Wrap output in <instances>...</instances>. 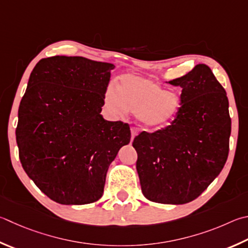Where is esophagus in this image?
I'll use <instances>...</instances> for the list:
<instances>
[{
	"instance_id": "esophagus-1",
	"label": "esophagus",
	"mask_w": 248,
	"mask_h": 248,
	"mask_svg": "<svg viewBox=\"0 0 248 248\" xmlns=\"http://www.w3.org/2000/svg\"><path fill=\"white\" fill-rule=\"evenodd\" d=\"M137 134H138V129L132 127V128H131V138H132V140L134 139V137L137 136Z\"/></svg>"
}]
</instances>
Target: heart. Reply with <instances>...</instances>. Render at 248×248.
Returning <instances> with one entry per match:
<instances>
[{"mask_svg":"<svg viewBox=\"0 0 248 248\" xmlns=\"http://www.w3.org/2000/svg\"><path fill=\"white\" fill-rule=\"evenodd\" d=\"M105 105L115 115L127 110L139 115L146 128H157L172 120L181 108V98L166 91L156 81L134 75H124L118 90L109 85L105 92Z\"/></svg>","mask_w":248,"mask_h":248,"instance_id":"b5f03b06","label":"heart"}]
</instances>
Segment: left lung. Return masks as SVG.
Instances as JSON below:
<instances>
[{
    "label": "left lung",
    "mask_w": 248,
    "mask_h": 248,
    "mask_svg": "<svg viewBox=\"0 0 248 248\" xmlns=\"http://www.w3.org/2000/svg\"><path fill=\"white\" fill-rule=\"evenodd\" d=\"M182 89L181 108L167 127L143 131L132 145L143 195L159 204L197 199L221 172L229 155L227 92L207 65L169 81Z\"/></svg>",
    "instance_id": "8db88e82"
}]
</instances>
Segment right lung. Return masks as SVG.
Instances as JSON below:
<instances>
[{
	"label": "right lung",
	"instance_id": "add662e5",
	"mask_svg": "<svg viewBox=\"0 0 248 248\" xmlns=\"http://www.w3.org/2000/svg\"><path fill=\"white\" fill-rule=\"evenodd\" d=\"M109 62L80 56L43 58L32 70L18 109L16 141L22 168L52 201L100 200L106 173L131 139L128 124L101 115Z\"/></svg>",
	"mask_w": 248,
	"mask_h": 248
}]
</instances>
